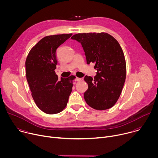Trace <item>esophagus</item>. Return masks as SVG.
<instances>
[{
  "instance_id": "esophagus-1",
  "label": "esophagus",
  "mask_w": 158,
  "mask_h": 158,
  "mask_svg": "<svg viewBox=\"0 0 158 158\" xmlns=\"http://www.w3.org/2000/svg\"><path fill=\"white\" fill-rule=\"evenodd\" d=\"M81 80H82V78H79V77H76V79H75L76 81H80Z\"/></svg>"
}]
</instances>
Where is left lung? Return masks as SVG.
<instances>
[{"instance_id":"obj_1","label":"left lung","mask_w":158,"mask_h":158,"mask_svg":"<svg viewBox=\"0 0 158 158\" xmlns=\"http://www.w3.org/2000/svg\"><path fill=\"white\" fill-rule=\"evenodd\" d=\"M72 39L80 42L87 64H95L97 75L85 76L88 89L84 97L86 103L96 110H106L118 101L126 76L124 52L117 40L106 32L79 33Z\"/></svg>"}]
</instances>
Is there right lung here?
I'll use <instances>...</instances> for the list:
<instances>
[{"label": "right lung", "instance_id": "add662e5", "mask_svg": "<svg viewBox=\"0 0 158 158\" xmlns=\"http://www.w3.org/2000/svg\"><path fill=\"white\" fill-rule=\"evenodd\" d=\"M73 34L48 35L31 49L26 60V78L37 106L48 114L64 109L72 92L74 76L58 79L56 51Z\"/></svg>", "mask_w": 158, "mask_h": 158}]
</instances>
